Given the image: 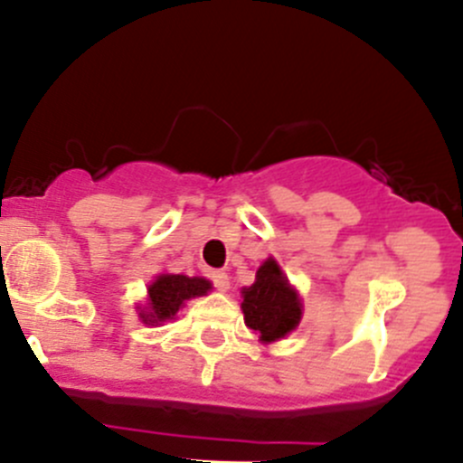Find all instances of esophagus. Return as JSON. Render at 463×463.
<instances>
[{
    "label": "esophagus",
    "instance_id": "1",
    "mask_svg": "<svg viewBox=\"0 0 463 463\" xmlns=\"http://www.w3.org/2000/svg\"><path fill=\"white\" fill-rule=\"evenodd\" d=\"M210 279H213L217 291H228V287H231V282H228V273H223V270H214V273L210 275Z\"/></svg>",
    "mask_w": 463,
    "mask_h": 463
}]
</instances>
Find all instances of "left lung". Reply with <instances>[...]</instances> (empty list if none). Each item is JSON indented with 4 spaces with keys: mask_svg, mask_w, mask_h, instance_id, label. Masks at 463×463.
Wrapping results in <instances>:
<instances>
[{
    "mask_svg": "<svg viewBox=\"0 0 463 463\" xmlns=\"http://www.w3.org/2000/svg\"><path fill=\"white\" fill-rule=\"evenodd\" d=\"M241 298L246 326L260 334L261 343H275L300 325V296L273 258L260 266L250 287L241 288Z\"/></svg>",
    "mask_w": 463,
    "mask_h": 463,
    "instance_id": "left-lung-1",
    "label": "left lung"
}]
</instances>
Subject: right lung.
<instances>
[{"instance_id":"obj_1","label":"right lung","mask_w":463,"mask_h":463,"mask_svg":"<svg viewBox=\"0 0 463 463\" xmlns=\"http://www.w3.org/2000/svg\"><path fill=\"white\" fill-rule=\"evenodd\" d=\"M210 288L213 287L203 278L161 273L147 287V307L138 316L145 325H161V322L175 318L185 300L205 296Z\"/></svg>"}]
</instances>
